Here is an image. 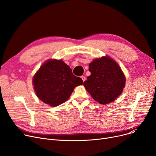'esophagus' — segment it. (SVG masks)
I'll use <instances>...</instances> for the list:
<instances>
[{
	"instance_id": "34e87169",
	"label": "esophagus",
	"mask_w": 156,
	"mask_h": 156,
	"mask_svg": "<svg viewBox=\"0 0 156 156\" xmlns=\"http://www.w3.org/2000/svg\"><path fill=\"white\" fill-rule=\"evenodd\" d=\"M81 78L82 79V80H83V81L86 80V77H85V76H81Z\"/></svg>"
}]
</instances>
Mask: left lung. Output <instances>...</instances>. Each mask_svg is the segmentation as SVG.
I'll return each mask as SVG.
<instances>
[{"label":"left lung","instance_id":"obj_1","mask_svg":"<svg viewBox=\"0 0 156 156\" xmlns=\"http://www.w3.org/2000/svg\"><path fill=\"white\" fill-rule=\"evenodd\" d=\"M91 75L83 82L93 99L101 104L115 101L125 85V77L116 62L109 57L96 59L89 64Z\"/></svg>","mask_w":156,"mask_h":156}]
</instances>
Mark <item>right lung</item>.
<instances>
[{"mask_svg": "<svg viewBox=\"0 0 156 156\" xmlns=\"http://www.w3.org/2000/svg\"><path fill=\"white\" fill-rule=\"evenodd\" d=\"M38 99L52 107L66 101L74 88L83 84L69 66L61 60H49L40 67L33 78Z\"/></svg>", "mask_w": 156, "mask_h": 156, "instance_id": "add662e5", "label": "right lung"}]
</instances>
